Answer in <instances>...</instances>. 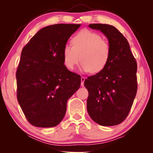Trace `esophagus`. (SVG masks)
I'll use <instances>...</instances> for the list:
<instances>
[{
	"label": "esophagus",
	"mask_w": 153,
	"mask_h": 153,
	"mask_svg": "<svg viewBox=\"0 0 153 153\" xmlns=\"http://www.w3.org/2000/svg\"><path fill=\"white\" fill-rule=\"evenodd\" d=\"M85 79V77L81 76V85H83V83H84Z\"/></svg>",
	"instance_id": "obj_1"
}]
</instances>
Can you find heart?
I'll use <instances>...</instances> for the list:
<instances>
[{"instance_id": "1", "label": "heart", "mask_w": 153, "mask_h": 153, "mask_svg": "<svg viewBox=\"0 0 153 153\" xmlns=\"http://www.w3.org/2000/svg\"><path fill=\"white\" fill-rule=\"evenodd\" d=\"M72 45H65L62 49L63 62L68 70H73L81 58V71L98 73L109 60V43L93 31L81 30L72 39Z\"/></svg>"}]
</instances>
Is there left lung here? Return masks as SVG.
Instances as JSON below:
<instances>
[{"label": "left lung", "mask_w": 153, "mask_h": 153, "mask_svg": "<svg viewBox=\"0 0 153 153\" xmlns=\"http://www.w3.org/2000/svg\"><path fill=\"white\" fill-rule=\"evenodd\" d=\"M111 46V56L103 70L88 77L84 85L88 91L87 110L90 117L102 126L120 124L127 118L137 91V64L129 42L114 26L93 24Z\"/></svg>", "instance_id": "left-lung-1"}]
</instances>
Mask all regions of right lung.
<instances>
[{
    "label": "right lung",
    "instance_id": "1",
    "mask_svg": "<svg viewBox=\"0 0 153 153\" xmlns=\"http://www.w3.org/2000/svg\"><path fill=\"white\" fill-rule=\"evenodd\" d=\"M81 24H58L39 30L23 48L16 73L17 100L33 126L52 127L63 119L67 102L81 85L69 71L62 49Z\"/></svg>",
    "mask_w": 153,
    "mask_h": 153
}]
</instances>
